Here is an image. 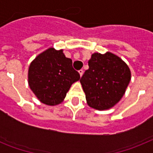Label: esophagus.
Segmentation results:
<instances>
[{
  "mask_svg": "<svg viewBox=\"0 0 153 153\" xmlns=\"http://www.w3.org/2000/svg\"><path fill=\"white\" fill-rule=\"evenodd\" d=\"M79 74H80V77L82 76V74H83V70H82V69L79 70Z\"/></svg>",
  "mask_w": 153,
  "mask_h": 153,
  "instance_id": "34e87169",
  "label": "esophagus"
}]
</instances>
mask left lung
<instances>
[{
  "instance_id": "obj_1",
  "label": "left lung",
  "mask_w": 153,
  "mask_h": 153,
  "mask_svg": "<svg viewBox=\"0 0 153 153\" xmlns=\"http://www.w3.org/2000/svg\"><path fill=\"white\" fill-rule=\"evenodd\" d=\"M88 64L89 69L80 79L86 102L98 110L110 109L126 93L130 69L121 58L109 51L92 54Z\"/></svg>"
}]
</instances>
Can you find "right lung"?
Listing matches in <instances>:
<instances>
[{"mask_svg": "<svg viewBox=\"0 0 153 153\" xmlns=\"http://www.w3.org/2000/svg\"><path fill=\"white\" fill-rule=\"evenodd\" d=\"M28 85L39 101L48 105H56L64 100L67 93L80 75L72 67V60L63 50L49 48L30 63Z\"/></svg>", "mask_w": 153, "mask_h": 153, "instance_id": "obj_1", "label": "right lung"}]
</instances>
